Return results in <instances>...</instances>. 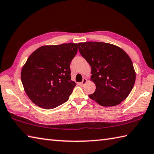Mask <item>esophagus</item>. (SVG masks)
<instances>
[{"mask_svg": "<svg viewBox=\"0 0 154 154\" xmlns=\"http://www.w3.org/2000/svg\"><path fill=\"white\" fill-rule=\"evenodd\" d=\"M86 82H87V80L85 78H84L82 81V82H81V85H85V84L86 83Z\"/></svg>", "mask_w": 154, "mask_h": 154, "instance_id": "1", "label": "esophagus"}]
</instances>
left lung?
<instances>
[{
	"label": "left lung",
	"mask_w": 154,
	"mask_h": 154,
	"mask_svg": "<svg viewBox=\"0 0 154 154\" xmlns=\"http://www.w3.org/2000/svg\"><path fill=\"white\" fill-rule=\"evenodd\" d=\"M78 50L91 67L96 91L88 97L103 106L120 104L128 97L136 74L129 56L121 48L108 43H78Z\"/></svg>",
	"instance_id": "left-lung-1"
}]
</instances>
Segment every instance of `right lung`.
I'll use <instances>...</instances> for the list:
<instances>
[{"label": "right lung", "mask_w": 154, "mask_h": 154, "mask_svg": "<svg viewBox=\"0 0 154 154\" xmlns=\"http://www.w3.org/2000/svg\"><path fill=\"white\" fill-rule=\"evenodd\" d=\"M78 51L77 43L44 45L28 57L21 69L26 94L37 106L51 109L68 100L76 84L71 80V61Z\"/></svg>", "instance_id": "1"}]
</instances>
